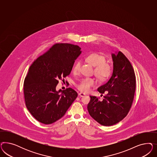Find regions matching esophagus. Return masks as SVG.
<instances>
[{
	"label": "esophagus",
	"instance_id": "esophagus-1",
	"mask_svg": "<svg viewBox=\"0 0 157 157\" xmlns=\"http://www.w3.org/2000/svg\"><path fill=\"white\" fill-rule=\"evenodd\" d=\"M85 93H83V92H80V93H79V95L81 96V97H83V96H85Z\"/></svg>",
	"mask_w": 157,
	"mask_h": 157
}]
</instances>
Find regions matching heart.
Returning a JSON list of instances; mask_svg holds the SVG:
<instances>
[{"label": "heart", "mask_w": 157, "mask_h": 157, "mask_svg": "<svg viewBox=\"0 0 157 157\" xmlns=\"http://www.w3.org/2000/svg\"><path fill=\"white\" fill-rule=\"evenodd\" d=\"M86 60L91 65L95 67V75L100 79H106L111 75L112 68L108 63H105L106 58L104 56L98 53H92L87 56ZM80 66V62H76L73 68L74 72H78L79 71ZM95 83V81L93 79L86 78L82 79L76 86L82 91L87 92L90 90L91 87L94 85Z\"/></svg>", "instance_id": "1"}]
</instances>
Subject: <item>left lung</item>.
<instances>
[{
	"label": "left lung",
	"instance_id": "obj_1",
	"mask_svg": "<svg viewBox=\"0 0 157 157\" xmlns=\"http://www.w3.org/2000/svg\"><path fill=\"white\" fill-rule=\"evenodd\" d=\"M113 70L107 83L97 90L104 94L100 101L90 95L87 110L93 119L104 126L118 123L127 115L132 104L136 89V77L128 59L120 51L112 54Z\"/></svg>",
	"mask_w": 157,
	"mask_h": 157
}]
</instances>
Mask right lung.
Returning a JSON list of instances; mask_svg holds the SVG:
<instances>
[{
    "instance_id": "1",
    "label": "right lung",
    "mask_w": 157,
    "mask_h": 157,
    "mask_svg": "<svg viewBox=\"0 0 157 157\" xmlns=\"http://www.w3.org/2000/svg\"><path fill=\"white\" fill-rule=\"evenodd\" d=\"M81 49L71 44H55L29 67L24 81L25 104L39 122L50 124L61 119L76 99L74 89L57 91L56 87L59 80L71 73Z\"/></svg>"
}]
</instances>
